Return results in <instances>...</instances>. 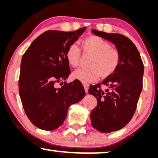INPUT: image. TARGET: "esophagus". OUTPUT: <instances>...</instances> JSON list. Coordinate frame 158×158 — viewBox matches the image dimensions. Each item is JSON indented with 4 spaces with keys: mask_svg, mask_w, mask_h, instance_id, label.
I'll return each mask as SVG.
<instances>
[{
    "mask_svg": "<svg viewBox=\"0 0 158 158\" xmlns=\"http://www.w3.org/2000/svg\"><path fill=\"white\" fill-rule=\"evenodd\" d=\"M89 87V84H84V90H85V91H86V93H88Z\"/></svg>",
    "mask_w": 158,
    "mask_h": 158,
    "instance_id": "34e87169",
    "label": "esophagus"
}]
</instances>
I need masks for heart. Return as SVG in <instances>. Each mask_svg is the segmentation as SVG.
Segmentation results:
<instances>
[{
  "label": "heart",
  "mask_w": 158,
  "mask_h": 158,
  "mask_svg": "<svg viewBox=\"0 0 158 158\" xmlns=\"http://www.w3.org/2000/svg\"><path fill=\"white\" fill-rule=\"evenodd\" d=\"M80 44L83 51L91 55V57L88 62L89 67L80 68L73 72L74 79L89 83L96 81L98 76L106 78L116 70L120 61L119 52L106 40L97 36H91L82 39ZM65 56L72 67L79 65L81 50L78 46L74 44L69 46Z\"/></svg>",
  "instance_id": "1"
}]
</instances>
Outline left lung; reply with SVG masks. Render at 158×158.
<instances>
[{"label":"left lung","mask_w":158,"mask_h":158,"mask_svg":"<svg viewBox=\"0 0 158 158\" xmlns=\"http://www.w3.org/2000/svg\"><path fill=\"white\" fill-rule=\"evenodd\" d=\"M91 31L113 44L120 55L119 64L113 73L89 89V94L97 98V106L91 112L92 127L102 133H110L126 126L136 111L143 89V63L136 46L127 37Z\"/></svg>","instance_id":"8db88e82"}]
</instances>
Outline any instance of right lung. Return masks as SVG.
<instances>
[{
    "label": "right lung",
    "instance_id": "right-lung-1",
    "mask_svg": "<svg viewBox=\"0 0 158 158\" xmlns=\"http://www.w3.org/2000/svg\"><path fill=\"white\" fill-rule=\"evenodd\" d=\"M49 30L32 42L22 57L19 94L27 117L38 128L52 131L63 124L69 107L85 96L79 80L60 88L56 84L71 73L66 58L68 47L84 33ZM63 84V82H61Z\"/></svg>",
    "mask_w": 158,
    "mask_h": 158
}]
</instances>
